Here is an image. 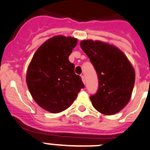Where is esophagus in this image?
<instances>
[{
    "label": "esophagus",
    "instance_id": "34e87169",
    "mask_svg": "<svg viewBox=\"0 0 150 150\" xmlns=\"http://www.w3.org/2000/svg\"><path fill=\"white\" fill-rule=\"evenodd\" d=\"M81 80H82V81H83V83L84 84L86 83V78H85V76H84L83 75H81Z\"/></svg>",
    "mask_w": 150,
    "mask_h": 150
}]
</instances>
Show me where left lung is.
Segmentation results:
<instances>
[{"label":"left lung","instance_id":"8db88e82","mask_svg":"<svg viewBox=\"0 0 150 150\" xmlns=\"http://www.w3.org/2000/svg\"><path fill=\"white\" fill-rule=\"evenodd\" d=\"M80 45L98 75V91L90 96L92 105L104 115L119 112L131 98L135 83L133 67L123 52L112 45L84 40Z\"/></svg>","mask_w":150,"mask_h":150}]
</instances>
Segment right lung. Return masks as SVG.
Segmentation results:
<instances>
[{
  "mask_svg": "<svg viewBox=\"0 0 150 150\" xmlns=\"http://www.w3.org/2000/svg\"><path fill=\"white\" fill-rule=\"evenodd\" d=\"M76 45L75 38H51L38 47L28 65L26 81L30 93L38 105L50 112L68 109L85 87L69 60Z\"/></svg>",
  "mask_w": 150,
  "mask_h": 150,
  "instance_id": "1",
  "label": "right lung"
}]
</instances>
